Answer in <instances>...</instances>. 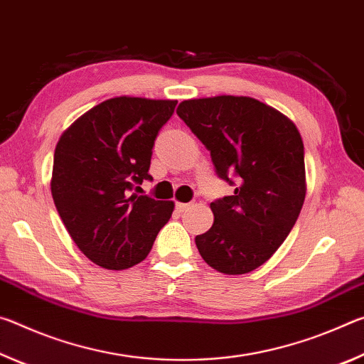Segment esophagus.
<instances>
[{"instance_id": "1", "label": "esophagus", "mask_w": 364, "mask_h": 364, "mask_svg": "<svg viewBox=\"0 0 364 364\" xmlns=\"http://www.w3.org/2000/svg\"><path fill=\"white\" fill-rule=\"evenodd\" d=\"M189 207V204H184V202H176V210L178 212H184Z\"/></svg>"}]
</instances>
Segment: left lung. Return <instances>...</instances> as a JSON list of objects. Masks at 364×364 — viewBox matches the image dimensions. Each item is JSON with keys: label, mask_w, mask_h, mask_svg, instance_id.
<instances>
[{"label": "left lung", "mask_w": 364, "mask_h": 364, "mask_svg": "<svg viewBox=\"0 0 364 364\" xmlns=\"http://www.w3.org/2000/svg\"><path fill=\"white\" fill-rule=\"evenodd\" d=\"M176 114L210 151L220 178L237 176L232 196L212 202L213 225L196 236L207 264L245 274L269 260L299 218L306 194L304 141L278 109L249 96L180 102Z\"/></svg>", "instance_id": "left-lung-1"}]
</instances>
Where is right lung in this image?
<instances>
[{
	"label": "right lung",
	"instance_id": "obj_1",
	"mask_svg": "<svg viewBox=\"0 0 364 364\" xmlns=\"http://www.w3.org/2000/svg\"><path fill=\"white\" fill-rule=\"evenodd\" d=\"M175 100L115 96L72 123L54 151L51 194L73 242L106 269L143 262L173 200L132 193L149 175L154 141Z\"/></svg>",
	"mask_w": 364,
	"mask_h": 364
}]
</instances>
